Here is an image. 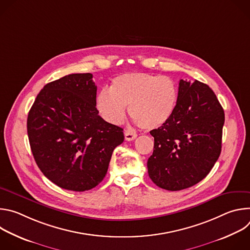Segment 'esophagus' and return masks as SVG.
<instances>
[{
  "label": "esophagus",
  "mask_w": 250,
  "mask_h": 250,
  "mask_svg": "<svg viewBox=\"0 0 250 250\" xmlns=\"http://www.w3.org/2000/svg\"><path fill=\"white\" fill-rule=\"evenodd\" d=\"M136 136H137V134L134 133V132H132V131H129V130H125V140H127V141H131V140L135 139Z\"/></svg>",
  "instance_id": "34e87169"
}]
</instances>
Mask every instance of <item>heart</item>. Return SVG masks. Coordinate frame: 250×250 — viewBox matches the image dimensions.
Instances as JSON below:
<instances>
[{
    "label": "heart",
    "instance_id": "obj_1",
    "mask_svg": "<svg viewBox=\"0 0 250 250\" xmlns=\"http://www.w3.org/2000/svg\"><path fill=\"white\" fill-rule=\"evenodd\" d=\"M177 102L178 87L171 78L145 72H128L114 78L111 89L100 90L96 106L104 121L120 125L125 118L128 105L134 123L141 128L151 130L170 120Z\"/></svg>",
    "mask_w": 250,
    "mask_h": 250
}]
</instances>
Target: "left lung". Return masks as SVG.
Returning a JSON list of instances; mask_svg holds the SVG:
<instances>
[{
    "label": "left lung",
    "mask_w": 250,
    "mask_h": 250,
    "mask_svg": "<svg viewBox=\"0 0 250 250\" xmlns=\"http://www.w3.org/2000/svg\"><path fill=\"white\" fill-rule=\"evenodd\" d=\"M225 113L217 96L198 80H180L178 102L170 120L152 129L150 179L168 191H180L202 181L222 150Z\"/></svg>",
    "instance_id": "obj_1"
}]
</instances>
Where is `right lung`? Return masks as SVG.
<instances>
[{
	"label": "right lung",
	"instance_id": "1",
	"mask_svg": "<svg viewBox=\"0 0 250 250\" xmlns=\"http://www.w3.org/2000/svg\"><path fill=\"white\" fill-rule=\"evenodd\" d=\"M91 73L46 84L27 116V134L39 168L58 187L83 192L104 178L123 128L106 123L96 108Z\"/></svg>",
	"mask_w": 250,
	"mask_h": 250
}]
</instances>
